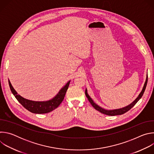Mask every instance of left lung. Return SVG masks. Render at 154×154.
<instances>
[{
    "mask_svg": "<svg viewBox=\"0 0 154 154\" xmlns=\"http://www.w3.org/2000/svg\"><path fill=\"white\" fill-rule=\"evenodd\" d=\"M147 77H146V82L144 83V85L143 86V88L142 89V91H141V93H140V94L138 95V96L136 98V99L133 102H131L130 104H129L128 105L125 106V107H123V108H119V109H112V110H108V109H105L100 106H99L98 105H97L96 103L94 102V101L93 100V99L90 97V96L88 95V94L87 93V90L86 89L85 90V95L87 97L88 99L89 102L91 103V104L92 105V106L96 109V110L100 112L101 113H103L104 115H108V116H116V115H122L125 113H126L127 112H128V110H130V109L132 108L137 102L141 98V97L143 96L144 93V91L146 90V86H147Z\"/></svg>",
    "mask_w": 154,
    "mask_h": 154,
    "instance_id": "1",
    "label": "left lung"
}]
</instances>
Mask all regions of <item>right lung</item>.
Here are the masks:
<instances>
[{"mask_svg":"<svg viewBox=\"0 0 154 154\" xmlns=\"http://www.w3.org/2000/svg\"><path fill=\"white\" fill-rule=\"evenodd\" d=\"M8 83L13 94L14 96L18 102L25 108H26L27 110L33 113L44 114L53 111L54 109L57 108L60 105L63 100L65 94L68 88L70 80L62 88L54 97L47 101H33L25 99L17 94L9 80Z\"/></svg>","mask_w":154,"mask_h":154,"instance_id":"1","label":"right lung"}]
</instances>
